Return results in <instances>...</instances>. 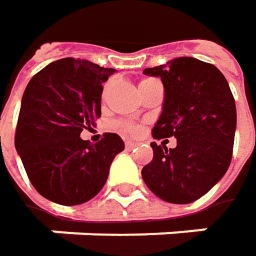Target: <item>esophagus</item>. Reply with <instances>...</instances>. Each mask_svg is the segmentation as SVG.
I'll return each instance as SVG.
<instances>
[{"instance_id": "34e87169", "label": "esophagus", "mask_w": 256, "mask_h": 256, "mask_svg": "<svg viewBox=\"0 0 256 256\" xmlns=\"http://www.w3.org/2000/svg\"><path fill=\"white\" fill-rule=\"evenodd\" d=\"M138 144L137 143H132V142H126L125 143V147H126V150H132V148H136Z\"/></svg>"}]
</instances>
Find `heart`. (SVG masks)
<instances>
[{
	"instance_id": "1",
	"label": "heart",
	"mask_w": 256,
	"mask_h": 256,
	"mask_svg": "<svg viewBox=\"0 0 256 256\" xmlns=\"http://www.w3.org/2000/svg\"><path fill=\"white\" fill-rule=\"evenodd\" d=\"M148 80H153V78H144L142 82H148ZM140 82V84H142ZM114 128L119 131V132H122V134H125V136H136V134H138V131H140V126L137 125V124H134V122H130V120H118L116 124H114Z\"/></svg>"
}]
</instances>
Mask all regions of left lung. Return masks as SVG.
Listing matches in <instances>:
<instances>
[{
  "label": "left lung",
  "instance_id": "8db88e82",
  "mask_svg": "<svg viewBox=\"0 0 256 256\" xmlns=\"http://www.w3.org/2000/svg\"><path fill=\"white\" fill-rule=\"evenodd\" d=\"M143 72L159 76L165 88L164 110L152 130L153 138H176L174 148L150 144L153 160L142 171L144 182L165 202H194L230 166L236 131L234 97L214 64L193 57H178Z\"/></svg>",
  "mask_w": 256,
  "mask_h": 256
}]
</instances>
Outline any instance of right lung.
<instances>
[{"label": "right lung", "instance_id": "right-lung-1", "mask_svg": "<svg viewBox=\"0 0 256 256\" xmlns=\"http://www.w3.org/2000/svg\"><path fill=\"white\" fill-rule=\"evenodd\" d=\"M113 72L68 57L40 70L23 92L16 150L35 190L51 202L74 206L92 199L124 150L113 132L96 144L80 138L102 116L103 82Z\"/></svg>", "mask_w": 256, "mask_h": 256}]
</instances>
